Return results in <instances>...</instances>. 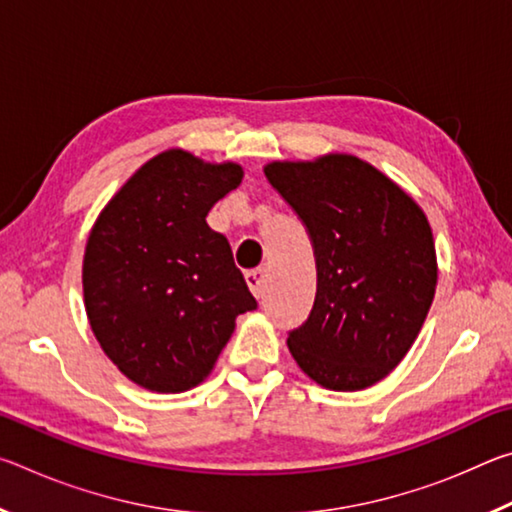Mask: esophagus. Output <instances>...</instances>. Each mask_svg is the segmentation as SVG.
<instances>
[{
    "mask_svg": "<svg viewBox=\"0 0 512 512\" xmlns=\"http://www.w3.org/2000/svg\"><path fill=\"white\" fill-rule=\"evenodd\" d=\"M246 284H248V289L253 291L255 298H262L264 287H266V271H264V268H257V271H248L246 273Z\"/></svg>",
    "mask_w": 512,
    "mask_h": 512,
    "instance_id": "34e87169",
    "label": "esophagus"
}]
</instances>
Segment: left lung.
I'll list each match as a JSON object with an SVG mask.
<instances>
[{
    "instance_id": "1",
    "label": "left lung",
    "mask_w": 512,
    "mask_h": 512,
    "mask_svg": "<svg viewBox=\"0 0 512 512\" xmlns=\"http://www.w3.org/2000/svg\"><path fill=\"white\" fill-rule=\"evenodd\" d=\"M264 173L316 255L314 309L289 334L291 357L329 391H363L391 375L429 314L438 262L427 216L357 155L275 160Z\"/></svg>"
}]
</instances>
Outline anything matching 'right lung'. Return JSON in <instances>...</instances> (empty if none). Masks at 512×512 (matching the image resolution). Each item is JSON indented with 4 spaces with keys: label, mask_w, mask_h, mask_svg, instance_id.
Here are the masks:
<instances>
[{
    "label": "right lung",
    "mask_w": 512,
    "mask_h": 512,
    "mask_svg": "<svg viewBox=\"0 0 512 512\" xmlns=\"http://www.w3.org/2000/svg\"><path fill=\"white\" fill-rule=\"evenodd\" d=\"M237 162L162 151L121 185L94 221L83 300L121 375L153 393H185L210 375L235 320L257 309L228 239L207 225L237 189Z\"/></svg>",
    "instance_id": "right-lung-1"
}]
</instances>
